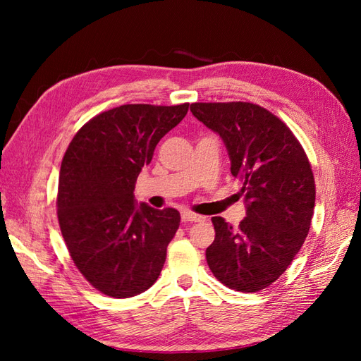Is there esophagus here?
<instances>
[{"mask_svg":"<svg viewBox=\"0 0 361 361\" xmlns=\"http://www.w3.org/2000/svg\"><path fill=\"white\" fill-rule=\"evenodd\" d=\"M181 219H183V221H203L204 220L203 216H198V214H195L192 211H183Z\"/></svg>","mask_w":361,"mask_h":361,"instance_id":"esophagus-1","label":"esophagus"}]
</instances>
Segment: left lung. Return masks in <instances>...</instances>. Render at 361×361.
Listing matches in <instances>:
<instances>
[{
	"label": "left lung",
	"mask_w": 361,
	"mask_h": 361,
	"mask_svg": "<svg viewBox=\"0 0 361 361\" xmlns=\"http://www.w3.org/2000/svg\"><path fill=\"white\" fill-rule=\"evenodd\" d=\"M194 116L220 135L242 181L247 217L234 228L212 217L206 250L212 274L235 291H259L301 250L315 208V180L301 144L283 122L250 102H195Z\"/></svg>",
	"instance_id": "1"
}]
</instances>
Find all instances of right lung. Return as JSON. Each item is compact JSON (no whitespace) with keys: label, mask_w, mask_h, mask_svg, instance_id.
I'll list each match as a JSON object with an SVG mask.
<instances>
[{"label":"right lung","mask_w":361,"mask_h":361,"mask_svg":"<svg viewBox=\"0 0 361 361\" xmlns=\"http://www.w3.org/2000/svg\"><path fill=\"white\" fill-rule=\"evenodd\" d=\"M189 104H128L90 119L68 145L59 175L60 231L75 267L111 298L150 288L163 270L180 212L137 204L136 178Z\"/></svg>","instance_id":"right-lung-1"}]
</instances>
